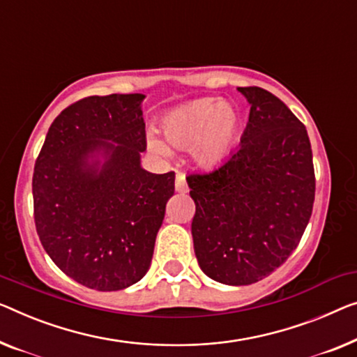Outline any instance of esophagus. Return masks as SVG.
Masks as SVG:
<instances>
[{
	"mask_svg": "<svg viewBox=\"0 0 357 357\" xmlns=\"http://www.w3.org/2000/svg\"><path fill=\"white\" fill-rule=\"evenodd\" d=\"M174 188L178 192H188V183H185V174L183 172H176V179H174Z\"/></svg>",
	"mask_w": 357,
	"mask_h": 357,
	"instance_id": "esophagus-1",
	"label": "esophagus"
}]
</instances>
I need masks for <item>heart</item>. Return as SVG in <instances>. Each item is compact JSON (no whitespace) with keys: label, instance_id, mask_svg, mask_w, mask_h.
Masks as SVG:
<instances>
[{"label":"heart","instance_id":"1","mask_svg":"<svg viewBox=\"0 0 357 357\" xmlns=\"http://www.w3.org/2000/svg\"><path fill=\"white\" fill-rule=\"evenodd\" d=\"M238 115L229 102L206 98L169 112L163 120V135L173 147H192L194 158L204 167L221 162L237 137ZM149 146L160 155L169 151L155 136H149Z\"/></svg>","mask_w":357,"mask_h":357}]
</instances>
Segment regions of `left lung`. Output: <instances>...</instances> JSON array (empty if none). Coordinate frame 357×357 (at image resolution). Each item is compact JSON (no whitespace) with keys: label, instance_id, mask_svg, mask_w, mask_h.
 <instances>
[{"label":"left lung","instance_id":"obj_1","mask_svg":"<svg viewBox=\"0 0 357 357\" xmlns=\"http://www.w3.org/2000/svg\"><path fill=\"white\" fill-rule=\"evenodd\" d=\"M250 102L241 147L206 173L189 174L197 261L210 279L250 285L287 261L314 204L305 125L273 93L238 88Z\"/></svg>","mask_w":357,"mask_h":357}]
</instances>
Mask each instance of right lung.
I'll use <instances>...</instances> for the list:
<instances>
[{
  "label": "right lung",
  "instance_id": "obj_1",
  "mask_svg": "<svg viewBox=\"0 0 357 357\" xmlns=\"http://www.w3.org/2000/svg\"><path fill=\"white\" fill-rule=\"evenodd\" d=\"M144 98L89 96L68 105L52 121L35 162L31 190L41 245L62 273L88 289L123 290L144 278L174 194V172L141 168Z\"/></svg>",
  "mask_w": 357,
  "mask_h": 357
}]
</instances>
